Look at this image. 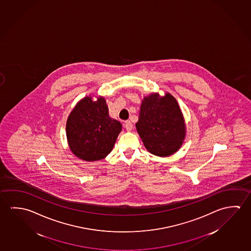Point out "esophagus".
Instances as JSON below:
<instances>
[{
    "label": "esophagus",
    "mask_w": 251,
    "mask_h": 251,
    "mask_svg": "<svg viewBox=\"0 0 251 251\" xmlns=\"http://www.w3.org/2000/svg\"><path fill=\"white\" fill-rule=\"evenodd\" d=\"M124 126L126 127V129H127V131H130L132 129V127H133V124H132L130 121H126L125 124H124Z\"/></svg>",
    "instance_id": "1"
}]
</instances>
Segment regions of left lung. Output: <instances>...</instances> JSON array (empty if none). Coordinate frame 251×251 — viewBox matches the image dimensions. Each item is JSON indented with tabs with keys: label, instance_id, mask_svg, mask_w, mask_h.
Wrapping results in <instances>:
<instances>
[{
	"label": "left lung",
	"instance_id": "1",
	"mask_svg": "<svg viewBox=\"0 0 251 251\" xmlns=\"http://www.w3.org/2000/svg\"><path fill=\"white\" fill-rule=\"evenodd\" d=\"M136 127L144 146L156 156L172 155L180 148L185 138L183 115L177 100L170 94L145 97Z\"/></svg>",
	"mask_w": 251,
	"mask_h": 251
}]
</instances>
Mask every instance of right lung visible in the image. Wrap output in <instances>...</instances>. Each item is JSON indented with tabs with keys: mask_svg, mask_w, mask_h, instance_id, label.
<instances>
[{
	"mask_svg": "<svg viewBox=\"0 0 251 251\" xmlns=\"http://www.w3.org/2000/svg\"><path fill=\"white\" fill-rule=\"evenodd\" d=\"M122 130V124L108 115L105 99L91 97L75 106L66 123V136L71 151L85 161L102 159L111 152Z\"/></svg>",
	"mask_w": 251,
	"mask_h": 251,
	"instance_id": "right-lung-1",
	"label": "right lung"
}]
</instances>
